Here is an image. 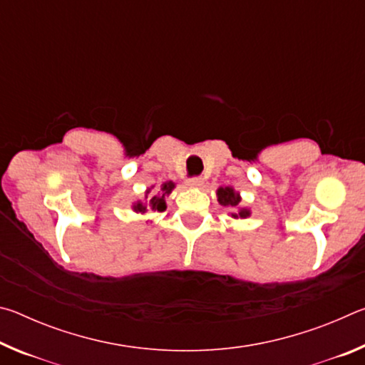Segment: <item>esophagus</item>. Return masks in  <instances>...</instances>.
<instances>
[{"instance_id": "1", "label": "esophagus", "mask_w": 365, "mask_h": 365, "mask_svg": "<svg viewBox=\"0 0 365 365\" xmlns=\"http://www.w3.org/2000/svg\"><path fill=\"white\" fill-rule=\"evenodd\" d=\"M202 183H205V180H202L201 177H195V178H190V180H188V187L200 188V187H202Z\"/></svg>"}]
</instances>
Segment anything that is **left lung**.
Here are the masks:
<instances>
[{"label":"left lung","mask_w":365,"mask_h":365,"mask_svg":"<svg viewBox=\"0 0 365 365\" xmlns=\"http://www.w3.org/2000/svg\"><path fill=\"white\" fill-rule=\"evenodd\" d=\"M215 193H217V201L220 206L233 209L232 212H228L232 219H248L251 215V209L242 206V195L233 187H220Z\"/></svg>","instance_id":"obj_1"}]
</instances>
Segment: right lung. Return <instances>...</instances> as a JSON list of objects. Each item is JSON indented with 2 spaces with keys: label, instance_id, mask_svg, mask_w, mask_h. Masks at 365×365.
Wrapping results in <instances>:
<instances>
[{
  "label": "right lung",
  "instance_id": "right-lung-1",
  "mask_svg": "<svg viewBox=\"0 0 365 365\" xmlns=\"http://www.w3.org/2000/svg\"><path fill=\"white\" fill-rule=\"evenodd\" d=\"M174 188H175V183L172 180L164 182L160 185V191L156 195H151L153 187L146 188L143 200H137L132 202V211L135 214H141V215L165 211V207H168V205H165V197L172 193V190Z\"/></svg>",
  "mask_w": 365,
  "mask_h": 365
}]
</instances>
